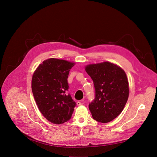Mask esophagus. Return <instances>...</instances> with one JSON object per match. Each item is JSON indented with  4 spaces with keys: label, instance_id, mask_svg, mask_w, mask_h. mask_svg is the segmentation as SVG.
Returning a JSON list of instances; mask_svg holds the SVG:
<instances>
[{
    "label": "esophagus",
    "instance_id": "34e87169",
    "mask_svg": "<svg viewBox=\"0 0 157 157\" xmlns=\"http://www.w3.org/2000/svg\"><path fill=\"white\" fill-rule=\"evenodd\" d=\"M84 104V102L83 101H78L77 102V105L79 106V105H83Z\"/></svg>",
    "mask_w": 157,
    "mask_h": 157
}]
</instances>
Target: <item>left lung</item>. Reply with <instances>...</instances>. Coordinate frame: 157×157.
<instances>
[{
    "instance_id": "8db88e82",
    "label": "left lung",
    "mask_w": 157,
    "mask_h": 157,
    "mask_svg": "<svg viewBox=\"0 0 157 157\" xmlns=\"http://www.w3.org/2000/svg\"><path fill=\"white\" fill-rule=\"evenodd\" d=\"M85 71L94 81V100L88 105L92 117L108 123L121 113L127 102L129 88L125 71L109 62L90 64Z\"/></svg>"
}]
</instances>
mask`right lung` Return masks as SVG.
Instances as JSON below:
<instances>
[{
	"mask_svg": "<svg viewBox=\"0 0 157 157\" xmlns=\"http://www.w3.org/2000/svg\"><path fill=\"white\" fill-rule=\"evenodd\" d=\"M74 63L58 59L43 61L32 79V91L40 113L60 125L69 120L76 105L69 94L67 78Z\"/></svg>",
	"mask_w": 157,
	"mask_h": 157,
	"instance_id": "obj_1",
	"label": "right lung"
}]
</instances>
